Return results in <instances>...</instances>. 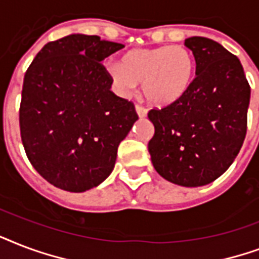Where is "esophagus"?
Listing matches in <instances>:
<instances>
[{
	"label": "esophagus",
	"instance_id": "34e87169",
	"mask_svg": "<svg viewBox=\"0 0 259 259\" xmlns=\"http://www.w3.org/2000/svg\"><path fill=\"white\" fill-rule=\"evenodd\" d=\"M135 109L136 113L139 115V117H146V116H147V109L144 107H142V105H139V104H136Z\"/></svg>",
	"mask_w": 259,
	"mask_h": 259
}]
</instances>
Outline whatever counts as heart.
<instances>
[{
	"instance_id": "1",
	"label": "heart",
	"mask_w": 259,
	"mask_h": 259,
	"mask_svg": "<svg viewBox=\"0 0 259 259\" xmlns=\"http://www.w3.org/2000/svg\"><path fill=\"white\" fill-rule=\"evenodd\" d=\"M105 71L120 93L131 94L138 82L155 105H170L189 90L196 71L193 54L185 46L132 48L121 61L105 66Z\"/></svg>"
}]
</instances>
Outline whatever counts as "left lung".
Returning <instances> with one entry per match:
<instances>
[{"instance_id":"1","label":"left lung","mask_w":259,"mask_h":259,"mask_svg":"<svg viewBox=\"0 0 259 259\" xmlns=\"http://www.w3.org/2000/svg\"><path fill=\"white\" fill-rule=\"evenodd\" d=\"M185 46L196 77L184 97L148 112L155 128L148 151L165 180L202 186L231 166L243 144L250 85L239 59L218 41L193 36Z\"/></svg>"}]
</instances>
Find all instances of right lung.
Returning <instances> with one entry per match:
<instances>
[{"mask_svg": "<svg viewBox=\"0 0 259 259\" xmlns=\"http://www.w3.org/2000/svg\"><path fill=\"white\" fill-rule=\"evenodd\" d=\"M124 46L69 35L40 50L24 75L20 134L28 159L51 185L85 192L112 173L120 142L138 120L101 62Z\"/></svg>", "mask_w": 259, "mask_h": 259, "instance_id": "obj_1", "label": "right lung"}]
</instances>
